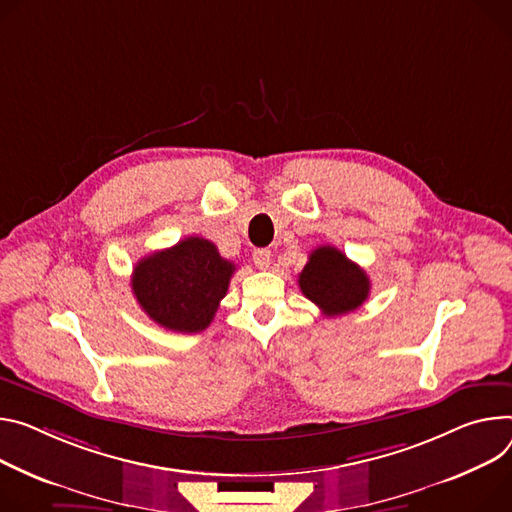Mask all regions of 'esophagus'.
<instances>
[{
	"instance_id": "obj_1",
	"label": "esophagus",
	"mask_w": 512,
	"mask_h": 512,
	"mask_svg": "<svg viewBox=\"0 0 512 512\" xmlns=\"http://www.w3.org/2000/svg\"><path fill=\"white\" fill-rule=\"evenodd\" d=\"M253 261L259 269H267L271 263V251L269 249H255L253 251Z\"/></svg>"
}]
</instances>
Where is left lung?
Masks as SVG:
<instances>
[{
    "label": "left lung",
    "instance_id": "1",
    "mask_svg": "<svg viewBox=\"0 0 512 512\" xmlns=\"http://www.w3.org/2000/svg\"><path fill=\"white\" fill-rule=\"evenodd\" d=\"M302 294L324 316H341L357 310L369 296L367 273L331 245L314 249L298 275Z\"/></svg>",
    "mask_w": 512,
    "mask_h": 512
}]
</instances>
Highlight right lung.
I'll list each match as a JSON object with an SVG mask.
<instances>
[{
	"instance_id": "right-lung-1",
	"label": "right lung",
	"mask_w": 512,
	"mask_h": 512,
	"mask_svg": "<svg viewBox=\"0 0 512 512\" xmlns=\"http://www.w3.org/2000/svg\"><path fill=\"white\" fill-rule=\"evenodd\" d=\"M235 269L214 243L188 237L138 261L130 284L151 320L167 331L190 335L210 327Z\"/></svg>"
}]
</instances>
